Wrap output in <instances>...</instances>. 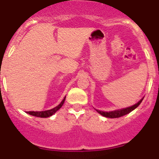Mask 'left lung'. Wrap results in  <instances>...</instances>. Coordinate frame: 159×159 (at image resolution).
Returning a JSON list of instances; mask_svg holds the SVG:
<instances>
[{"mask_svg":"<svg viewBox=\"0 0 159 159\" xmlns=\"http://www.w3.org/2000/svg\"><path fill=\"white\" fill-rule=\"evenodd\" d=\"M143 98L139 101V102H138L136 104L133 105L131 107H129L127 108H123V109H121V110H116V111H109V112H106V111H101L96 110L97 112H99L100 115H102V116H104V117L107 118H119L121 117V116H125V115H127V114L130 113V111H132L133 110H134L136 107H138V106H139V104L143 101Z\"/></svg>","mask_w":159,"mask_h":159,"instance_id":"8db88e82","label":"left lung"}]
</instances>
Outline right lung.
I'll return each instance as SVG.
<instances>
[{"instance_id": "add662e5", "label": "right lung", "mask_w": 159, "mask_h": 159, "mask_svg": "<svg viewBox=\"0 0 159 159\" xmlns=\"http://www.w3.org/2000/svg\"><path fill=\"white\" fill-rule=\"evenodd\" d=\"M65 98L66 96L64 97V99H63L62 102H60L58 106L52 108V109H51V110L44 111H27V113L29 114V115H31V116H36V117H40V118H47V117H49V116H52L53 114L56 113V112H57V111H58L59 109L63 106L64 101H65Z\"/></svg>"}]
</instances>
